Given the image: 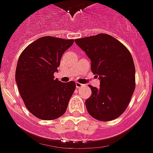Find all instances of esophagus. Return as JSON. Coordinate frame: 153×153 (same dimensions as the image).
<instances>
[{
	"mask_svg": "<svg viewBox=\"0 0 153 153\" xmlns=\"http://www.w3.org/2000/svg\"><path fill=\"white\" fill-rule=\"evenodd\" d=\"M82 83H80V82H76V87L77 88H81L82 87Z\"/></svg>",
	"mask_w": 153,
	"mask_h": 153,
	"instance_id": "1",
	"label": "esophagus"
}]
</instances>
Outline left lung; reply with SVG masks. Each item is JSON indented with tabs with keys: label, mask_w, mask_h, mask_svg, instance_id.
<instances>
[{
	"label": "left lung",
	"mask_w": 153,
	"mask_h": 153,
	"mask_svg": "<svg viewBox=\"0 0 153 153\" xmlns=\"http://www.w3.org/2000/svg\"><path fill=\"white\" fill-rule=\"evenodd\" d=\"M91 59V71L100 79V88L89 85L85 107L92 117L111 121L123 114L135 89V67L130 51L106 33L74 40Z\"/></svg>",
	"instance_id": "8db88e82"
}]
</instances>
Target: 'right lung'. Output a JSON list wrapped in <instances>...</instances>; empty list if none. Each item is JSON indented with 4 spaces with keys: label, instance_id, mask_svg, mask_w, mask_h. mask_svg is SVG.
<instances>
[{
    "label": "right lung",
    "instance_id": "obj_1",
    "mask_svg": "<svg viewBox=\"0 0 153 153\" xmlns=\"http://www.w3.org/2000/svg\"><path fill=\"white\" fill-rule=\"evenodd\" d=\"M73 39L46 36L32 42L19 57L16 82L28 111L43 120H53L65 113L76 84L54 79L64 53Z\"/></svg>",
    "mask_w": 153,
    "mask_h": 153
}]
</instances>
